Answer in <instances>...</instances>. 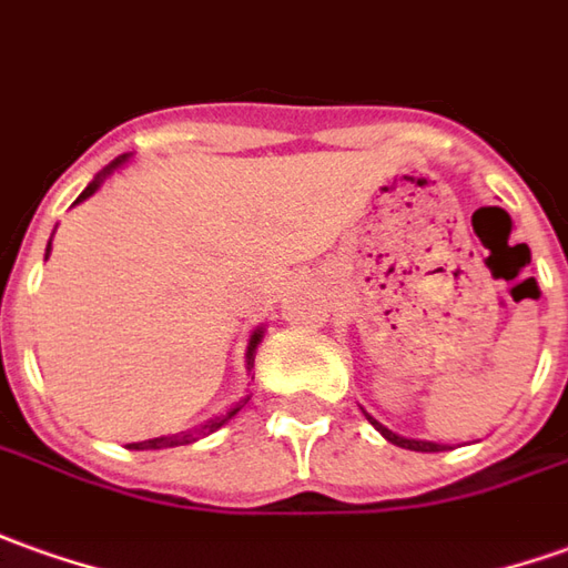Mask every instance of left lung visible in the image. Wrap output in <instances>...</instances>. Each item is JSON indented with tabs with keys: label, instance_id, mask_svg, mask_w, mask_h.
<instances>
[{
	"label": "left lung",
	"instance_id": "1",
	"mask_svg": "<svg viewBox=\"0 0 568 568\" xmlns=\"http://www.w3.org/2000/svg\"><path fill=\"white\" fill-rule=\"evenodd\" d=\"M365 410V408H362ZM365 417L374 424V429L381 433L383 439L393 442V445H398V448H408V452H445V445H439V442H426V439H405V436H398V433H393L389 426H383L381 420H374L371 414L365 410Z\"/></svg>",
	"mask_w": 568,
	"mask_h": 568
}]
</instances>
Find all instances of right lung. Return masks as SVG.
<instances>
[{"instance_id": "obj_1", "label": "right lung", "mask_w": 568, "mask_h": 568, "mask_svg": "<svg viewBox=\"0 0 568 568\" xmlns=\"http://www.w3.org/2000/svg\"><path fill=\"white\" fill-rule=\"evenodd\" d=\"M129 158H132V154H123V158H116V160H113V163H108V166L98 172L95 179H92V182L85 185V191H82L80 197H77V203H82V201H85V197H92L98 187L104 185V179H108V175H113V170H120V166H123V163H126ZM49 253H52V241H49V246H45V260H49ZM262 334H265V327H262V324H260V327H256V331H253V334H250V343H246V371L253 367V358H256V349H260ZM250 396H253V393L246 389L244 396L229 405V410H222V414H216V417H210L206 424L194 426V429H185V433H172V436H158V439L132 442L129 448H135V452H160V448L191 445V442H197V439H203V436H210V433H216V429H222V426L229 424V420H232L237 410L244 408L246 402H250Z\"/></svg>"}]
</instances>
